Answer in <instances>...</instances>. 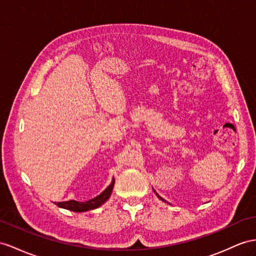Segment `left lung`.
I'll return each instance as SVG.
<instances>
[{
	"instance_id": "left-lung-1",
	"label": "left lung",
	"mask_w": 256,
	"mask_h": 256,
	"mask_svg": "<svg viewBox=\"0 0 256 256\" xmlns=\"http://www.w3.org/2000/svg\"><path fill=\"white\" fill-rule=\"evenodd\" d=\"M156 196H159V199H161V200H162V201H164V202H166V200H164V199H162V198H161V196H159V194H156Z\"/></svg>"
}]
</instances>
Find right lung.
I'll return each instance as SVG.
<instances>
[{
  "label": "right lung",
  "mask_w": 256,
  "mask_h": 256,
  "mask_svg": "<svg viewBox=\"0 0 256 256\" xmlns=\"http://www.w3.org/2000/svg\"><path fill=\"white\" fill-rule=\"evenodd\" d=\"M114 185V180H112L111 184L104 189L100 196H97L95 198L90 199L88 201L80 202L76 200H70V201H64V202H55V204L57 206L66 208V210H70V211H74V212L90 211V210H94V208H97L98 206H100L109 199L111 192H112Z\"/></svg>",
  "instance_id": "add662e5"
}]
</instances>
